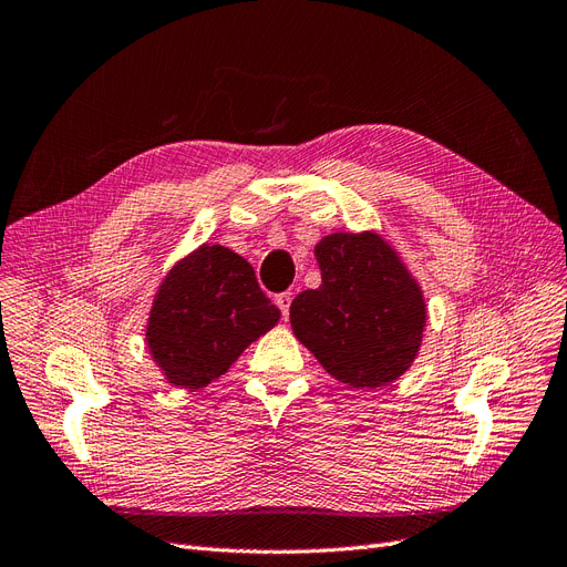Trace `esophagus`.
Instances as JSON below:
<instances>
[{"instance_id":"esophagus-1","label":"esophagus","mask_w":567,"mask_h":567,"mask_svg":"<svg viewBox=\"0 0 567 567\" xmlns=\"http://www.w3.org/2000/svg\"><path fill=\"white\" fill-rule=\"evenodd\" d=\"M275 303H278V309L282 311V316H289V306H292V292H282L275 297Z\"/></svg>"}]
</instances>
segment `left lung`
Masks as SVG:
<instances>
[{
	"label": "left lung",
	"mask_w": 567,
	"mask_h": 567,
	"mask_svg": "<svg viewBox=\"0 0 567 567\" xmlns=\"http://www.w3.org/2000/svg\"><path fill=\"white\" fill-rule=\"evenodd\" d=\"M322 285L289 306L299 342L355 390L401 378L423 342V289L378 233H332L316 245Z\"/></svg>",
	"instance_id": "8db88e82"
}]
</instances>
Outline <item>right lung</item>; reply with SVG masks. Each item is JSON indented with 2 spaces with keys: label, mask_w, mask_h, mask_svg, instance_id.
<instances>
[{
  "label": "right lung",
  "mask_w": 567,
  "mask_h": 567,
  "mask_svg": "<svg viewBox=\"0 0 567 567\" xmlns=\"http://www.w3.org/2000/svg\"><path fill=\"white\" fill-rule=\"evenodd\" d=\"M280 320L256 272L233 249L202 245L158 285L147 320V349L181 390H202Z\"/></svg>",
  "instance_id": "obj_1"
}]
</instances>
